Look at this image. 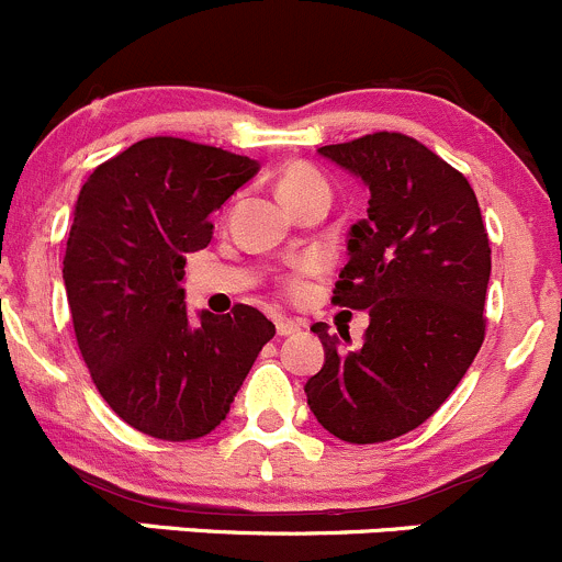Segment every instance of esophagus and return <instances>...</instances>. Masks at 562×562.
<instances>
[{
    "label": "esophagus",
    "mask_w": 562,
    "mask_h": 562,
    "mask_svg": "<svg viewBox=\"0 0 562 562\" xmlns=\"http://www.w3.org/2000/svg\"><path fill=\"white\" fill-rule=\"evenodd\" d=\"M296 331H302V323L299 321H288V317H280V321H277V334H280V337H291V334Z\"/></svg>",
    "instance_id": "obj_1"
}]
</instances>
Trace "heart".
<instances>
[{
    "instance_id": "obj_1",
    "label": "heart",
    "mask_w": 562,
    "mask_h": 562,
    "mask_svg": "<svg viewBox=\"0 0 562 562\" xmlns=\"http://www.w3.org/2000/svg\"><path fill=\"white\" fill-rule=\"evenodd\" d=\"M321 187H326L323 176L313 171L310 166H302V162H296V166H288L285 171L280 173V179H277V192H280V198L285 203L296 201L299 195H304V192H310V190H321ZM304 271H307V266H302V269H299V274L291 280L293 291H299V288H302Z\"/></svg>"
}]
</instances>
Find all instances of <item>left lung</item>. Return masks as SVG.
<instances>
[{
  "label": "left lung",
  "instance_id": "8db88e82",
  "mask_svg": "<svg viewBox=\"0 0 562 562\" xmlns=\"http://www.w3.org/2000/svg\"><path fill=\"white\" fill-rule=\"evenodd\" d=\"M317 155L370 190L331 299L370 310V326L348 350L315 323L326 361L304 391L334 438L383 443L427 422L473 364L486 326L490 239L468 179L416 138L375 133Z\"/></svg>",
  "mask_w": 562,
  "mask_h": 562
}]
</instances>
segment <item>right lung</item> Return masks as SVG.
I'll use <instances>...</instances> for the list:
<instances>
[{"mask_svg":"<svg viewBox=\"0 0 562 562\" xmlns=\"http://www.w3.org/2000/svg\"><path fill=\"white\" fill-rule=\"evenodd\" d=\"M258 160L184 138H146L94 168L72 212L65 291L78 348L111 411L138 432L195 440L225 422L274 323L184 302L187 255Z\"/></svg>","mask_w":562,"mask_h":562,"instance_id":"obj_1","label":"right lung"}]
</instances>
